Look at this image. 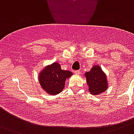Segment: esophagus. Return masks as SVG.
<instances>
[{"label": "esophagus", "instance_id": "esophagus-1", "mask_svg": "<svg viewBox=\"0 0 134 134\" xmlns=\"http://www.w3.org/2000/svg\"><path fill=\"white\" fill-rule=\"evenodd\" d=\"M74 73L77 75H79L80 74V70H75V71H74Z\"/></svg>", "mask_w": 134, "mask_h": 134}]
</instances>
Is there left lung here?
Listing matches in <instances>:
<instances>
[{
	"label": "left lung",
	"mask_w": 134,
	"mask_h": 134,
	"mask_svg": "<svg viewBox=\"0 0 134 134\" xmlns=\"http://www.w3.org/2000/svg\"><path fill=\"white\" fill-rule=\"evenodd\" d=\"M84 76L86 77L89 92L94 96L105 92L108 87L106 74L98 65L93 66L90 71L86 72Z\"/></svg>",
	"instance_id": "left-lung-1"
}]
</instances>
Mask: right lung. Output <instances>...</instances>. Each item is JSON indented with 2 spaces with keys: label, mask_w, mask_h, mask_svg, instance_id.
Returning <instances> with one entry per match:
<instances>
[{
  "label": "right lung",
  "mask_w": 134,
  "mask_h": 134,
  "mask_svg": "<svg viewBox=\"0 0 134 134\" xmlns=\"http://www.w3.org/2000/svg\"><path fill=\"white\" fill-rule=\"evenodd\" d=\"M72 75V72L63 70L59 63L54 62L42 69L39 72L38 80L46 93L49 95H57L64 89L66 79Z\"/></svg>",
  "instance_id": "add662e5"
}]
</instances>
